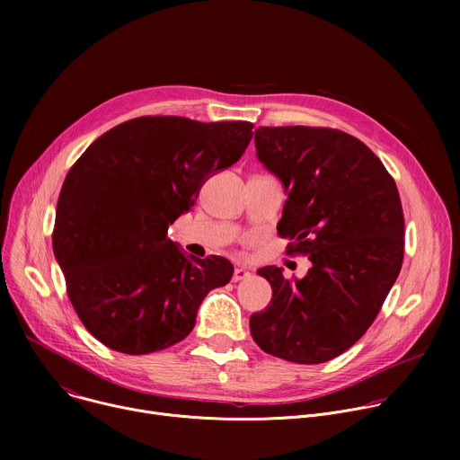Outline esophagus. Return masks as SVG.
<instances>
[{"mask_svg":"<svg viewBox=\"0 0 460 460\" xmlns=\"http://www.w3.org/2000/svg\"><path fill=\"white\" fill-rule=\"evenodd\" d=\"M249 277H251L249 271H245L243 268H236L234 273H233V282H240V280H245V279H249Z\"/></svg>","mask_w":460,"mask_h":460,"instance_id":"1","label":"esophagus"}]
</instances>
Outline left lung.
<instances>
[{
  "label": "left lung",
  "instance_id": "1",
  "mask_svg": "<svg viewBox=\"0 0 460 460\" xmlns=\"http://www.w3.org/2000/svg\"><path fill=\"white\" fill-rule=\"evenodd\" d=\"M256 156L288 200L279 234L311 268L302 280L280 268L258 271L273 289L251 314L252 341L266 353L322 364L349 349L376 318L404 260V213L397 183L358 138L330 127H260Z\"/></svg>",
  "mask_w": 460,
  "mask_h": 460
}]
</instances>
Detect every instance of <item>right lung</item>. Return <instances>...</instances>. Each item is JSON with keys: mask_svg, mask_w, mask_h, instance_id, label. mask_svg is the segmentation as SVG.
<instances>
[{"mask_svg": "<svg viewBox=\"0 0 460 460\" xmlns=\"http://www.w3.org/2000/svg\"><path fill=\"white\" fill-rule=\"evenodd\" d=\"M251 138V121L142 116L107 130L71 167L52 247L76 314L103 346L127 355L174 346L206 295L231 280L229 260L185 256L167 227Z\"/></svg>", "mask_w": 460, "mask_h": 460, "instance_id": "add662e5", "label": "right lung"}]
</instances>
